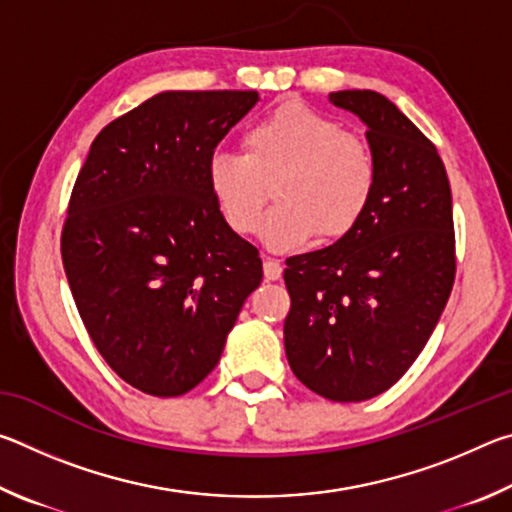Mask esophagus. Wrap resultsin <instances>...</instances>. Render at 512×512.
Here are the masks:
<instances>
[{"instance_id":"1","label":"esophagus","mask_w":512,"mask_h":512,"mask_svg":"<svg viewBox=\"0 0 512 512\" xmlns=\"http://www.w3.org/2000/svg\"><path fill=\"white\" fill-rule=\"evenodd\" d=\"M264 277L266 280H280L282 277V264L277 259H264Z\"/></svg>"}]
</instances>
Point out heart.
<instances>
[{
    "label": "heart",
    "mask_w": 512,
    "mask_h": 512,
    "mask_svg": "<svg viewBox=\"0 0 512 512\" xmlns=\"http://www.w3.org/2000/svg\"><path fill=\"white\" fill-rule=\"evenodd\" d=\"M275 179L281 205L265 217L259 237L289 253L316 235L336 241L354 230L375 194L377 164L368 144L339 121L289 101L248 128L244 155L214 153L205 164L207 192L237 235L255 232Z\"/></svg>",
    "instance_id": "heart-1"
}]
</instances>
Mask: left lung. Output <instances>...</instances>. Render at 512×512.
I'll list each match as a JSON object with an SVG mask.
<instances>
[{
    "label": "left lung",
    "instance_id": "obj_1",
    "mask_svg": "<svg viewBox=\"0 0 512 512\" xmlns=\"http://www.w3.org/2000/svg\"><path fill=\"white\" fill-rule=\"evenodd\" d=\"M329 101L366 126L377 187L348 235L287 259L284 350L309 391L363 402L411 368L447 305L452 189L436 146L384 94L341 90Z\"/></svg>",
    "mask_w": 512,
    "mask_h": 512
}]
</instances>
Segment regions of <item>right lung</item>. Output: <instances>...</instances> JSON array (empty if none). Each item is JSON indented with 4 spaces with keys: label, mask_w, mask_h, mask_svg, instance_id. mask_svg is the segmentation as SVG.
Segmentation results:
<instances>
[{
    "label": "right lung",
    "mask_w": 512,
    "mask_h": 512,
    "mask_svg": "<svg viewBox=\"0 0 512 512\" xmlns=\"http://www.w3.org/2000/svg\"><path fill=\"white\" fill-rule=\"evenodd\" d=\"M255 90H167L103 128L63 228L65 275L101 357L137 391L176 397L210 375L246 298L257 248L214 207L205 164Z\"/></svg>",
    "instance_id": "add662e5"
}]
</instances>
